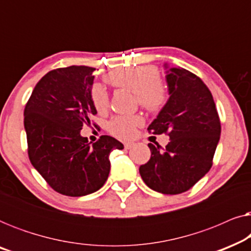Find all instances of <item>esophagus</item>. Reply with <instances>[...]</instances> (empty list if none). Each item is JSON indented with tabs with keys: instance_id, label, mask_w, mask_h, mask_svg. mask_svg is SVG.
I'll return each instance as SVG.
<instances>
[{
	"instance_id": "obj_1",
	"label": "esophagus",
	"mask_w": 251,
	"mask_h": 251,
	"mask_svg": "<svg viewBox=\"0 0 251 251\" xmlns=\"http://www.w3.org/2000/svg\"><path fill=\"white\" fill-rule=\"evenodd\" d=\"M133 145H135V144H133V143H125V149L130 150V149H131V147H133Z\"/></svg>"
}]
</instances>
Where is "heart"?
Masks as SVG:
<instances>
[{"label": "heart", "mask_w": 251, "mask_h": 251, "mask_svg": "<svg viewBox=\"0 0 251 251\" xmlns=\"http://www.w3.org/2000/svg\"><path fill=\"white\" fill-rule=\"evenodd\" d=\"M105 80L115 88H121L136 95L137 101L151 113H157L168 101V89L159 78V71L153 66H131L116 68L106 75ZM92 105L98 113H105L109 105V98L106 89L96 83L90 90ZM143 125L139 115L115 116L108 123V130L119 138L129 139L133 137L136 128Z\"/></svg>", "instance_id": "heart-1"}]
</instances>
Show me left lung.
<instances>
[{
	"label": "left lung",
	"mask_w": 251,
	"mask_h": 251,
	"mask_svg": "<svg viewBox=\"0 0 251 251\" xmlns=\"http://www.w3.org/2000/svg\"><path fill=\"white\" fill-rule=\"evenodd\" d=\"M167 68L170 97L147 130L170 137L166 149L149 144L151 159L139 167L153 191L179 194L210 170L221 137V121L212 95L203 81L180 67Z\"/></svg>",
	"instance_id": "1"
}]
</instances>
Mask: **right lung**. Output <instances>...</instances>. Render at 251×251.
Segmentation results:
<instances>
[{"mask_svg": "<svg viewBox=\"0 0 251 251\" xmlns=\"http://www.w3.org/2000/svg\"><path fill=\"white\" fill-rule=\"evenodd\" d=\"M88 66L57 68L34 88L24 111L30 163L58 193L83 197L107 180L113 150L123 145L101 136L90 145L83 125L97 114L90 99L94 71Z\"/></svg>", "mask_w": 251, "mask_h": 251, "instance_id": "add662e5", "label": "right lung"}]
</instances>
